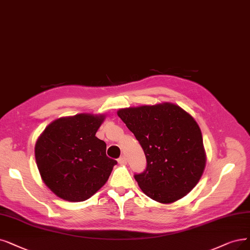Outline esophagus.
<instances>
[{
    "label": "esophagus",
    "mask_w": 250,
    "mask_h": 250,
    "mask_svg": "<svg viewBox=\"0 0 250 250\" xmlns=\"http://www.w3.org/2000/svg\"><path fill=\"white\" fill-rule=\"evenodd\" d=\"M118 163L121 164V165H125L127 163V159L124 156H121L118 159Z\"/></svg>",
    "instance_id": "34e87169"
}]
</instances>
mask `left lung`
Listing matches in <instances>:
<instances>
[{"label":"left lung","mask_w":250,"mask_h":250,"mask_svg":"<svg viewBox=\"0 0 250 250\" xmlns=\"http://www.w3.org/2000/svg\"><path fill=\"white\" fill-rule=\"evenodd\" d=\"M117 114L146 158V170L134 175L142 191L163 204L191 192L206 165L202 133L195 119L171 103L120 108Z\"/></svg>","instance_id":"1"}]
</instances>
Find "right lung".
Returning <instances> with one entry per match:
<instances>
[{
    "label": "right lung",
    "instance_id": "right-lung-1",
    "mask_svg": "<svg viewBox=\"0 0 250 250\" xmlns=\"http://www.w3.org/2000/svg\"><path fill=\"white\" fill-rule=\"evenodd\" d=\"M105 115L78 114L50 123L37 139L35 157L44 184L57 197L81 202L104 186L116 160L95 136Z\"/></svg>",
    "mask_w": 250,
    "mask_h": 250
}]
</instances>
